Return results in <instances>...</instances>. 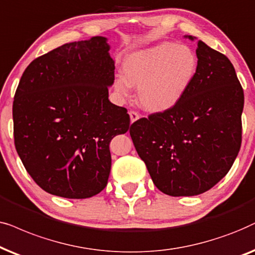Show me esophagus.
Instances as JSON below:
<instances>
[{"label":"esophagus","mask_w":255,"mask_h":255,"mask_svg":"<svg viewBox=\"0 0 255 255\" xmlns=\"http://www.w3.org/2000/svg\"><path fill=\"white\" fill-rule=\"evenodd\" d=\"M129 117H130V122L133 124V122H135L136 120H138V119H140V114L136 113L135 111H130L129 112Z\"/></svg>","instance_id":"1"}]
</instances>
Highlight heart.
Instances as JSON below:
<instances>
[{"mask_svg":"<svg viewBox=\"0 0 255 255\" xmlns=\"http://www.w3.org/2000/svg\"><path fill=\"white\" fill-rule=\"evenodd\" d=\"M122 71L114 81L119 96L129 97L130 87H138L144 110L164 112L184 97L195 78L197 57L189 46L163 42L126 57Z\"/></svg>","mask_w":255,"mask_h":255,"instance_id":"1","label":"heart"}]
</instances>
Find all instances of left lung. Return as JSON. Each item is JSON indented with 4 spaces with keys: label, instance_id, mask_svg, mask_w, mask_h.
Masks as SVG:
<instances>
[{
    "label": "left lung",
    "instance_id": "1",
    "mask_svg": "<svg viewBox=\"0 0 255 255\" xmlns=\"http://www.w3.org/2000/svg\"><path fill=\"white\" fill-rule=\"evenodd\" d=\"M196 54L195 78L181 101L135 121L129 129L156 188L174 197L201 195L215 186L242 145L244 91L232 63L202 40Z\"/></svg>",
    "mask_w": 255,
    "mask_h": 255
}]
</instances>
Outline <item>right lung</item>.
Segmentation results:
<instances>
[{
	"label": "right lung",
	"instance_id": "1",
	"mask_svg": "<svg viewBox=\"0 0 255 255\" xmlns=\"http://www.w3.org/2000/svg\"><path fill=\"white\" fill-rule=\"evenodd\" d=\"M106 37L66 43L32 60L12 105L13 138L33 181L51 195L83 199L110 177V143L129 129L125 107L108 99L114 60Z\"/></svg>",
	"mask_w": 255,
	"mask_h": 255
}]
</instances>
